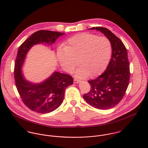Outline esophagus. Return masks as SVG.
I'll return each instance as SVG.
<instances>
[{"label":"esophagus","instance_id":"1","mask_svg":"<svg viewBox=\"0 0 148 148\" xmlns=\"http://www.w3.org/2000/svg\"><path fill=\"white\" fill-rule=\"evenodd\" d=\"M79 82H80V80L77 79H74V83L75 84H77V83H79Z\"/></svg>","mask_w":148,"mask_h":148}]
</instances>
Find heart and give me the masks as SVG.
Listing matches in <instances>:
<instances>
[{
  "label": "heart",
  "mask_w": 148,
  "mask_h": 148,
  "mask_svg": "<svg viewBox=\"0 0 148 148\" xmlns=\"http://www.w3.org/2000/svg\"><path fill=\"white\" fill-rule=\"evenodd\" d=\"M58 52V60L64 69L72 73L79 64L76 76L84 78L94 77L106 69L112 53L110 40L105 36L83 32L69 39ZM79 62H78V60Z\"/></svg>",
  "instance_id": "heart-1"
}]
</instances>
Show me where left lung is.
<instances>
[{
  "label": "left lung",
  "instance_id": "8db88e82",
  "mask_svg": "<svg viewBox=\"0 0 148 148\" xmlns=\"http://www.w3.org/2000/svg\"><path fill=\"white\" fill-rule=\"evenodd\" d=\"M90 29L104 34L111 42L112 54L106 71L95 79L88 81L90 89L83 97L89 105L97 109H108L120 102L129 85L130 68L127 48L108 29L102 27Z\"/></svg>",
  "mask_w": 148,
  "mask_h": 148
}]
</instances>
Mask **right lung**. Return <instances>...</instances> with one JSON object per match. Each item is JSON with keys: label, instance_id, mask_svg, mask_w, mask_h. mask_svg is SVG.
Returning a JSON list of instances; mask_svg holds the SVG:
<instances>
[{"label": "right lung", "instance_id": "add662e5", "mask_svg": "<svg viewBox=\"0 0 148 148\" xmlns=\"http://www.w3.org/2000/svg\"><path fill=\"white\" fill-rule=\"evenodd\" d=\"M64 33L40 30L34 33L19 47L15 62V84L23 103L31 110L39 113L51 112L62 104L65 89L73 84L72 77L68 74L55 72L40 84L27 82L21 72V66L26 55L35 44L45 42L53 44Z\"/></svg>", "mask_w": 148, "mask_h": 148}]
</instances>
